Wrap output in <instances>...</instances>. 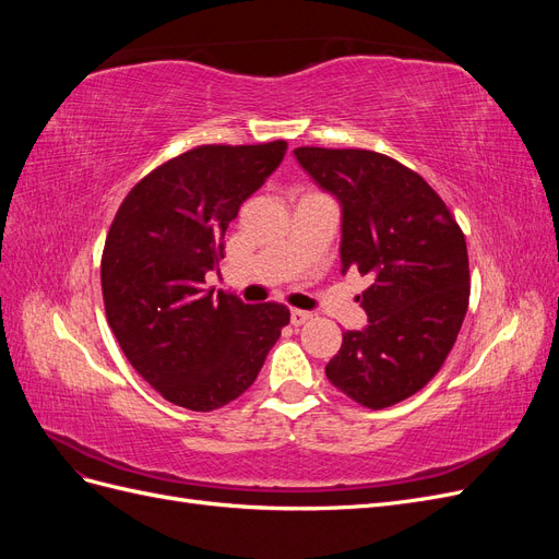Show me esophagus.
I'll return each instance as SVG.
<instances>
[{
  "mask_svg": "<svg viewBox=\"0 0 559 559\" xmlns=\"http://www.w3.org/2000/svg\"><path fill=\"white\" fill-rule=\"evenodd\" d=\"M312 319V312H306V310H292V324L294 326H302L306 321Z\"/></svg>",
  "mask_w": 559,
  "mask_h": 559,
  "instance_id": "34e87169",
  "label": "esophagus"
}]
</instances>
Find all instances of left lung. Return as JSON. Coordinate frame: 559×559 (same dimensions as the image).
<instances>
[{
    "label": "left lung",
    "instance_id": "8db88e82",
    "mask_svg": "<svg viewBox=\"0 0 559 559\" xmlns=\"http://www.w3.org/2000/svg\"><path fill=\"white\" fill-rule=\"evenodd\" d=\"M298 165L341 205V273L373 284L368 324L345 331L326 378L366 408L419 392L443 366L468 308L464 233L417 173L366 148H294Z\"/></svg>",
    "mask_w": 559,
    "mask_h": 559
}]
</instances>
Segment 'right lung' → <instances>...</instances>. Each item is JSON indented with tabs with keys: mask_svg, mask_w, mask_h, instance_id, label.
I'll return each instance as SVG.
<instances>
[{
	"mask_svg": "<svg viewBox=\"0 0 559 559\" xmlns=\"http://www.w3.org/2000/svg\"><path fill=\"white\" fill-rule=\"evenodd\" d=\"M284 154L286 142L191 148L116 212L103 253L109 326L132 368L181 408L210 413L245 394L289 324L282 302L245 306L205 286L228 224Z\"/></svg>",
	"mask_w": 559,
	"mask_h": 559,
	"instance_id": "add662e5",
	"label": "right lung"
}]
</instances>
